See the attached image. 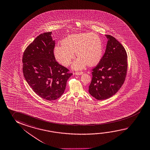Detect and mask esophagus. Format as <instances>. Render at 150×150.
I'll list each match as a JSON object with an SVG mask.
<instances>
[{"instance_id":"1","label":"esophagus","mask_w":150,"mask_h":150,"mask_svg":"<svg viewBox=\"0 0 150 150\" xmlns=\"http://www.w3.org/2000/svg\"><path fill=\"white\" fill-rule=\"evenodd\" d=\"M83 74V72H82V71H81V72H76L75 73V74L76 75H81Z\"/></svg>"}]
</instances>
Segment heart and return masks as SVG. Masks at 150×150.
<instances>
[{
    "mask_svg": "<svg viewBox=\"0 0 150 150\" xmlns=\"http://www.w3.org/2000/svg\"><path fill=\"white\" fill-rule=\"evenodd\" d=\"M75 52L79 57L73 63V69H81L87 64L96 65L103 57L102 41L97 35L90 32L69 35L62 40L61 45L54 48V55L60 64L67 67L74 59Z\"/></svg>",
    "mask_w": 150,
    "mask_h": 150,
    "instance_id": "heart-1",
    "label": "heart"
}]
</instances>
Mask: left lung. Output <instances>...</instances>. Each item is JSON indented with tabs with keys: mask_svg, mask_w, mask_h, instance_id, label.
<instances>
[{
	"mask_svg": "<svg viewBox=\"0 0 150 150\" xmlns=\"http://www.w3.org/2000/svg\"><path fill=\"white\" fill-rule=\"evenodd\" d=\"M106 37V51L92 70L89 86V93L98 100L109 98L117 93L125 81L127 71V54L124 47L112 36Z\"/></svg>",
	"mask_w": 150,
	"mask_h": 150,
	"instance_id": "8db88e82",
	"label": "left lung"
}]
</instances>
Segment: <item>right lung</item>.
I'll return each instance as SVG.
<instances>
[{"instance_id": "obj_1", "label": "right lung", "mask_w": 150, "mask_h": 150, "mask_svg": "<svg viewBox=\"0 0 150 150\" xmlns=\"http://www.w3.org/2000/svg\"><path fill=\"white\" fill-rule=\"evenodd\" d=\"M51 34L46 32L38 36L25 50L22 57L25 81L35 93L49 101L63 95L67 81L72 75L55 61V40Z\"/></svg>"}]
</instances>
